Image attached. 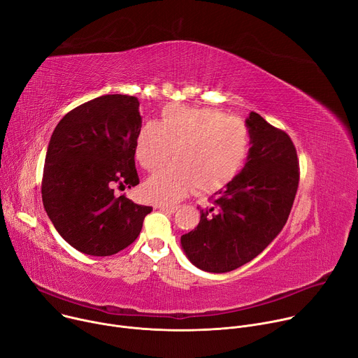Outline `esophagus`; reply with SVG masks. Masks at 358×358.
Wrapping results in <instances>:
<instances>
[{"label":"esophagus","mask_w":358,"mask_h":358,"mask_svg":"<svg viewBox=\"0 0 358 358\" xmlns=\"http://www.w3.org/2000/svg\"><path fill=\"white\" fill-rule=\"evenodd\" d=\"M159 210H162V211H167V213H176L180 207L178 206H164V204H162V206H157Z\"/></svg>","instance_id":"esophagus-1"}]
</instances>
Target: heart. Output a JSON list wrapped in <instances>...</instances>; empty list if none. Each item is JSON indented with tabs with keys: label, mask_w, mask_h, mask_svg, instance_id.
Instances as JSON below:
<instances>
[{
	"label": "heart",
	"mask_w": 358,
	"mask_h": 358,
	"mask_svg": "<svg viewBox=\"0 0 358 358\" xmlns=\"http://www.w3.org/2000/svg\"><path fill=\"white\" fill-rule=\"evenodd\" d=\"M248 128L237 117L215 108L169 104L157 122H145L136 137V158L148 173L145 197L158 204L181 200L192 189L206 194L229 184L248 154Z\"/></svg>",
	"instance_id": "b5f03b06"
}]
</instances>
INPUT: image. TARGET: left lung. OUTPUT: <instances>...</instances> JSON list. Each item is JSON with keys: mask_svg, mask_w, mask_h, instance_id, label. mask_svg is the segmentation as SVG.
<instances>
[{"mask_svg": "<svg viewBox=\"0 0 358 358\" xmlns=\"http://www.w3.org/2000/svg\"><path fill=\"white\" fill-rule=\"evenodd\" d=\"M245 125L251 147L244 169L181 237L189 262L208 273L236 270L262 252L282 230L297 194L300 167L288 134L254 111Z\"/></svg>", "mask_w": 358, "mask_h": 358, "instance_id": "left-lung-1", "label": "left lung"}]
</instances>
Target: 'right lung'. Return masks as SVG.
Masks as SVG:
<instances>
[{
  "label": "right lung",
  "mask_w": 358,
  "mask_h": 358,
  "mask_svg": "<svg viewBox=\"0 0 358 358\" xmlns=\"http://www.w3.org/2000/svg\"><path fill=\"white\" fill-rule=\"evenodd\" d=\"M140 103L133 95H101L67 113L51 136L43 174L44 208L55 230L76 250L107 257L133 244L152 211L117 187L140 182L136 137Z\"/></svg>",
  "instance_id": "right-lung-1"
}]
</instances>
